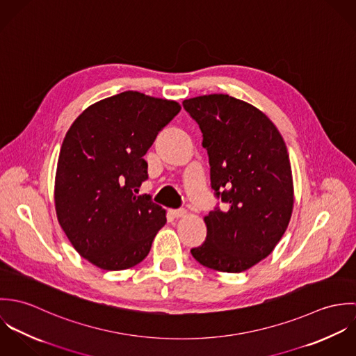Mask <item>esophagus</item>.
Masks as SVG:
<instances>
[{"mask_svg": "<svg viewBox=\"0 0 356 356\" xmlns=\"http://www.w3.org/2000/svg\"><path fill=\"white\" fill-rule=\"evenodd\" d=\"M171 213L175 216V218H182V216H186L188 215V211L185 208H179V209H171Z\"/></svg>", "mask_w": 356, "mask_h": 356, "instance_id": "esophagus-1", "label": "esophagus"}]
</instances>
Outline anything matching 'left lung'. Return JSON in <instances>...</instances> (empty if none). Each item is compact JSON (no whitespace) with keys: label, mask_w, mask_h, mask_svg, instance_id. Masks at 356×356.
Here are the masks:
<instances>
[{"label":"left lung","mask_w":356,"mask_h":356,"mask_svg":"<svg viewBox=\"0 0 356 356\" xmlns=\"http://www.w3.org/2000/svg\"><path fill=\"white\" fill-rule=\"evenodd\" d=\"M182 104L203 133L215 196L227 204V211L215 208L204 216L207 238L191 252L208 268L245 271L273 252L292 216L285 141L261 111L232 96H199Z\"/></svg>","instance_id":"8db88e82"}]
</instances>
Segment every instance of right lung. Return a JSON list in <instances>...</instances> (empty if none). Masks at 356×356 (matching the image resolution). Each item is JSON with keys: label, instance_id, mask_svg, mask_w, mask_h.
Returning <instances> with one entry per match:
<instances>
[{"label": "right lung", "instance_id": "right-lung-1", "mask_svg": "<svg viewBox=\"0 0 356 356\" xmlns=\"http://www.w3.org/2000/svg\"><path fill=\"white\" fill-rule=\"evenodd\" d=\"M181 111L172 100L123 92L88 106L67 131L56 170L57 220L76 252L102 270H126L149 254L165 209L137 196L144 154Z\"/></svg>", "mask_w": 356, "mask_h": 356}]
</instances>
